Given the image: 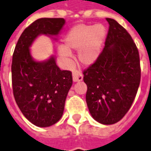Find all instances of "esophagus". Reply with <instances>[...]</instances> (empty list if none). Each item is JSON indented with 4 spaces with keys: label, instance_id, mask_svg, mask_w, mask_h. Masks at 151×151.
I'll use <instances>...</instances> for the list:
<instances>
[{
    "label": "esophagus",
    "instance_id": "esophagus-1",
    "mask_svg": "<svg viewBox=\"0 0 151 151\" xmlns=\"http://www.w3.org/2000/svg\"><path fill=\"white\" fill-rule=\"evenodd\" d=\"M83 79V76L80 72L76 71L72 73V79L74 82H80Z\"/></svg>",
    "mask_w": 151,
    "mask_h": 151
}]
</instances>
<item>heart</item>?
Masks as SVG:
<instances>
[{
  "label": "heart",
  "instance_id": "1",
  "mask_svg": "<svg viewBox=\"0 0 151 151\" xmlns=\"http://www.w3.org/2000/svg\"><path fill=\"white\" fill-rule=\"evenodd\" d=\"M107 35V29L102 24H77L66 35L65 45H59V55L68 59L72 57L71 50H79V61L83 65H91L98 58Z\"/></svg>",
  "mask_w": 151,
  "mask_h": 151
}]
</instances>
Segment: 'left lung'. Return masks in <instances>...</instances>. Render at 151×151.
Wrapping results in <instances>:
<instances>
[{"mask_svg":"<svg viewBox=\"0 0 151 151\" xmlns=\"http://www.w3.org/2000/svg\"><path fill=\"white\" fill-rule=\"evenodd\" d=\"M109 24L103 51L83 71L87 86L86 101L92 117L100 123L119 122L131 108L140 83L138 49L125 28L114 19Z\"/></svg>","mask_w":151,"mask_h":151,"instance_id":"left-lung-1","label":"left lung"}]
</instances>
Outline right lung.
<instances>
[{"label":"right lung","instance_id":"right-lung-1","mask_svg":"<svg viewBox=\"0 0 151 151\" xmlns=\"http://www.w3.org/2000/svg\"><path fill=\"white\" fill-rule=\"evenodd\" d=\"M65 23L61 18H42L26 28L14 48L12 64L13 94L22 113L39 127L60 120L72 85V72L61 70L54 56L36 61L29 47L39 35L57 36Z\"/></svg>","mask_w":151,"mask_h":151}]
</instances>
